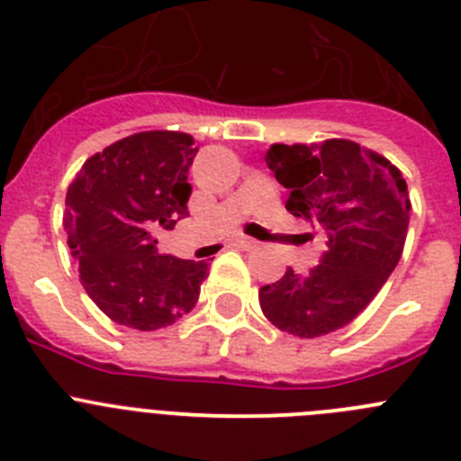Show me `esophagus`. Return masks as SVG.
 Listing matches in <instances>:
<instances>
[{
	"instance_id": "1",
	"label": "esophagus",
	"mask_w": 461,
	"mask_h": 461,
	"mask_svg": "<svg viewBox=\"0 0 461 461\" xmlns=\"http://www.w3.org/2000/svg\"><path fill=\"white\" fill-rule=\"evenodd\" d=\"M235 244H238L240 249H256V247H258V242H256L254 238H244V235L235 240Z\"/></svg>"
}]
</instances>
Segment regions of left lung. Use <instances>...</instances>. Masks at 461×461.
<instances>
[{"mask_svg":"<svg viewBox=\"0 0 461 461\" xmlns=\"http://www.w3.org/2000/svg\"><path fill=\"white\" fill-rule=\"evenodd\" d=\"M267 168L286 186V210L325 240L319 266L291 267L260 286L266 319L288 335H328L351 323L397 267L409 230V189L388 158L357 142L272 145Z\"/></svg>","mask_w":461,"mask_h":461,"instance_id":"obj_1","label":"left lung"}]
</instances>
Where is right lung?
<instances>
[{"label":"right lung","mask_w":461,"mask_h":461,"mask_svg":"<svg viewBox=\"0 0 461 461\" xmlns=\"http://www.w3.org/2000/svg\"><path fill=\"white\" fill-rule=\"evenodd\" d=\"M194 138L142 131L85 161L67 191L64 230L80 281L120 325L157 330L195 307L207 263L158 254L154 235L189 217Z\"/></svg>","instance_id":"right-lung-1"}]
</instances>
